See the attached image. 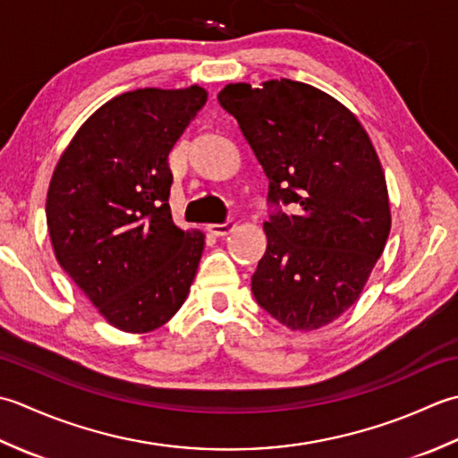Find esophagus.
<instances>
[{
    "instance_id": "esophagus-1",
    "label": "esophagus",
    "mask_w": 458,
    "mask_h": 458,
    "mask_svg": "<svg viewBox=\"0 0 458 458\" xmlns=\"http://www.w3.org/2000/svg\"><path fill=\"white\" fill-rule=\"evenodd\" d=\"M233 229H235V223H233V221L211 223V225H208V231L211 233V235H216V237H225V235H229Z\"/></svg>"
}]
</instances>
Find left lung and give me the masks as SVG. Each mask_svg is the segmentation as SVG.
<instances>
[{
  "mask_svg": "<svg viewBox=\"0 0 458 458\" xmlns=\"http://www.w3.org/2000/svg\"><path fill=\"white\" fill-rule=\"evenodd\" d=\"M217 100L263 165L268 201L293 208L263 223L257 302L296 332L328 326L358 301L389 237L376 148L352 110L306 82H231Z\"/></svg>",
  "mask_w": 458,
  "mask_h": 458,
  "instance_id": "1",
  "label": "left lung"
}]
</instances>
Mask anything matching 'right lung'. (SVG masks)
Here are the masks:
<instances>
[{"instance_id":"1","label":"right lung","mask_w":458,"mask_h":458,"mask_svg":"<svg viewBox=\"0 0 458 458\" xmlns=\"http://www.w3.org/2000/svg\"><path fill=\"white\" fill-rule=\"evenodd\" d=\"M205 102L199 85L124 92L92 112L55 165L45 208L55 257L123 332L160 328L198 273L205 235L172 219L167 156Z\"/></svg>"}]
</instances>
